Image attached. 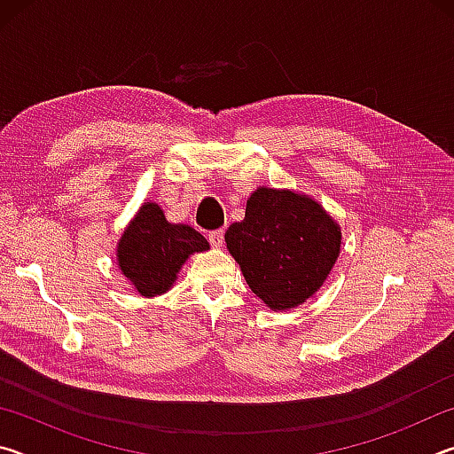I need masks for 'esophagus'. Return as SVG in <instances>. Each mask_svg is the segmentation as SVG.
I'll return each mask as SVG.
<instances>
[{
	"label": "esophagus",
	"mask_w": 454,
	"mask_h": 454,
	"mask_svg": "<svg viewBox=\"0 0 454 454\" xmlns=\"http://www.w3.org/2000/svg\"><path fill=\"white\" fill-rule=\"evenodd\" d=\"M208 242L214 248H220L222 242H224V230H212V232H208Z\"/></svg>",
	"instance_id": "esophagus-1"
}]
</instances>
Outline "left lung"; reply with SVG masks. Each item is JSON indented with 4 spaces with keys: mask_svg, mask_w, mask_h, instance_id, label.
<instances>
[{
    "mask_svg": "<svg viewBox=\"0 0 454 454\" xmlns=\"http://www.w3.org/2000/svg\"><path fill=\"white\" fill-rule=\"evenodd\" d=\"M246 282L276 310L302 304L326 280L340 252V228L306 196L258 188L242 222L226 230Z\"/></svg>",
    "mask_w": 454,
    "mask_h": 454,
    "instance_id": "1",
    "label": "left lung"
}]
</instances>
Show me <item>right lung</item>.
I'll list each match as a JSON object with an SVG mask.
<instances>
[{"instance_id": "obj_1", "label": "right lung", "mask_w": 454, "mask_h": 454, "mask_svg": "<svg viewBox=\"0 0 454 454\" xmlns=\"http://www.w3.org/2000/svg\"><path fill=\"white\" fill-rule=\"evenodd\" d=\"M208 248L194 228L170 224L158 204L145 202L121 236L118 262L142 296H156L172 286L192 252Z\"/></svg>"}]
</instances>
